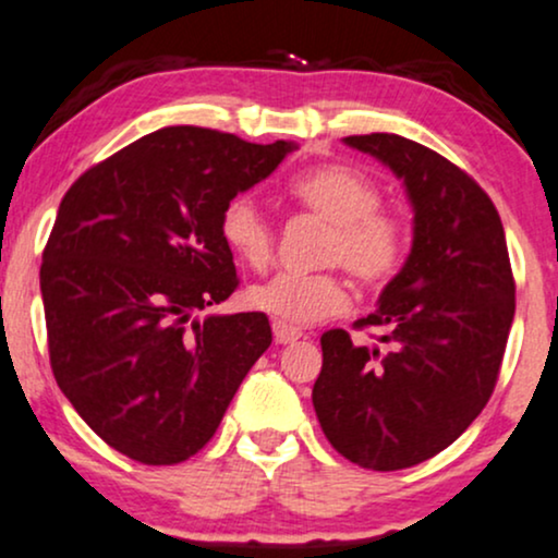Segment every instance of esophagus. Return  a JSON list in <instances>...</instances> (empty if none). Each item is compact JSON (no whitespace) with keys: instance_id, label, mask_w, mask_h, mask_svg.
Segmentation results:
<instances>
[{"instance_id":"34e87169","label":"esophagus","mask_w":558,"mask_h":558,"mask_svg":"<svg viewBox=\"0 0 558 558\" xmlns=\"http://www.w3.org/2000/svg\"><path fill=\"white\" fill-rule=\"evenodd\" d=\"M272 335H275V343L280 345H288V343H296L301 338V332L296 327H288L283 322H272Z\"/></svg>"}]
</instances>
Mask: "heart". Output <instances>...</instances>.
Wrapping results in <instances>:
<instances>
[{
    "label": "heart",
    "instance_id": "1",
    "mask_svg": "<svg viewBox=\"0 0 558 558\" xmlns=\"http://www.w3.org/2000/svg\"><path fill=\"white\" fill-rule=\"evenodd\" d=\"M288 192L301 207L330 223L319 259L343 265L359 283L379 286L405 257V228L381 213V190L351 166H325L291 179ZM220 239L252 270H265L275 252L267 215L250 194H236L220 210ZM252 308L288 327H306L340 314L348 288L335 272H280L246 291Z\"/></svg>",
    "mask_w": 558,
    "mask_h": 558
}]
</instances>
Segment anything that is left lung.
Returning <instances> with one entry per match:
<instances>
[{"mask_svg":"<svg viewBox=\"0 0 558 558\" xmlns=\"http://www.w3.org/2000/svg\"><path fill=\"white\" fill-rule=\"evenodd\" d=\"M387 166L413 207L405 265L359 327L322 335L314 411L330 445L372 471H402L452 445L492 398L514 319V280L499 213L439 153L374 132L343 137Z\"/></svg>","mask_w":558,"mask_h":558,"instance_id":"8db88e82","label":"left lung"}]
</instances>
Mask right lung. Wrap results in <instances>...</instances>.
I'll return each instance as SVG.
<instances>
[{
    "label": "right lung",
    "instance_id": "1",
    "mask_svg": "<svg viewBox=\"0 0 558 558\" xmlns=\"http://www.w3.org/2000/svg\"><path fill=\"white\" fill-rule=\"evenodd\" d=\"M296 147L166 126L64 194L41 265L53 379L117 452L145 465L190 460L270 348L262 312H197L239 286L223 205Z\"/></svg>",
    "mask_w": 558,
    "mask_h": 558
}]
</instances>
